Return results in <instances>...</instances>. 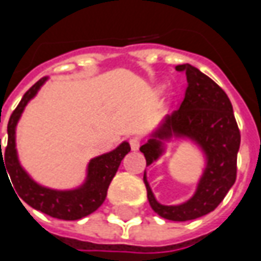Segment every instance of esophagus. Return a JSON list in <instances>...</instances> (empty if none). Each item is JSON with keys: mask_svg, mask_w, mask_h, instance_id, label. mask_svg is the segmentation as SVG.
I'll use <instances>...</instances> for the list:
<instances>
[{"mask_svg": "<svg viewBox=\"0 0 261 261\" xmlns=\"http://www.w3.org/2000/svg\"><path fill=\"white\" fill-rule=\"evenodd\" d=\"M129 144H130V148H132L134 151H138L139 146H141V139H139L138 136H134V138L129 139Z\"/></svg>", "mask_w": 261, "mask_h": 261, "instance_id": "esophagus-1", "label": "esophagus"}]
</instances>
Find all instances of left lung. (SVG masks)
<instances>
[{
	"label": "left lung",
	"mask_w": 261,
	"mask_h": 261,
	"mask_svg": "<svg viewBox=\"0 0 261 261\" xmlns=\"http://www.w3.org/2000/svg\"><path fill=\"white\" fill-rule=\"evenodd\" d=\"M186 71L187 88L180 107L166 115L160 126L141 146L146 166L166 152V142L187 139L203 154L205 167L193 196L180 205H163L155 199L144 173L146 195L152 211L170 221H190L212 212L236 183L240 130L232 105L225 91L195 66H175Z\"/></svg>",
	"instance_id": "obj_1"
}]
</instances>
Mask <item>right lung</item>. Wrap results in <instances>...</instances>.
<instances>
[{
    "instance_id": "obj_1",
    "label": "right lung",
    "mask_w": 261,
    "mask_h": 261,
    "mask_svg": "<svg viewBox=\"0 0 261 261\" xmlns=\"http://www.w3.org/2000/svg\"><path fill=\"white\" fill-rule=\"evenodd\" d=\"M46 81L47 76L39 80L23 95L21 101L15 107V110L10 117L7 126L8 142L5 146L4 156L1 152L0 139V166L1 161L5 163L4 167H7L5 173H8L10 175L18 197L24 200L27 205L52 218L64 219V221H75L93 214L103 205L107 196V189L112 183L123 156L130 151V145L129 142L123 141L113 151L91 158L87 166L86 180L83 181V185H80L75 189L56 190L35 181L18 161L17 148H15V127L27 103L37 94V91L42 88Z\"/></svg>"
}]
</instances>
